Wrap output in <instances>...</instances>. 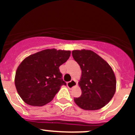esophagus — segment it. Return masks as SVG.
<instances>
[{
	"label": "esophagus",
	"mask_w": 135,
	"mask_h": 135,
	"mask_svg": "<svg viewBox=\"0 0 135 135\" xmlns=\"http://www.w3.org/2000/svg\"><path fill=\"white\" fill-rule=\"evenodd\" d=\"M76 82L74 80H71V81L68 82V86L69 89H72L74 86L76 85Z\"/></svg>",
	"instance_id": "1"
}]
</instances>
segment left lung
Listing matches in <instances>:
<instances>
[{
    "instance_id": "1",
    "label": "left lung",
    "mask_w": 135,
    "mask_h": 135,
    "mask_svg": "<svg viewBox=\"0 0 135 135\" xmlns=\"http://www.w3.org/2000/svg\"><path fill=\"white\" fill-rule=\"evenodd\" d=\"M72 57L80 67L79 83L82 95L74 102L85 110H97L109 103L116 88L115 74L110 65L90 50H75Z\"/></svg>"
}]
</instances>
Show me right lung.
I'll return each instance as SVG.
<instances>
[{
    "label": "right lung",
    "mask_w": 135,
    "mask_h": 135,
    "mask_svg": "<svg viewBox=\"0 0 135 135\" xmlns=\"http://www.w3.org/2000/svg\"><path fill=\"white\" fill-rule=\"evenodd\" d=\"M70 51L45 49L28 56L17 69L15 84L25 103L43 106L52 101L62 85L59 66L70 56Z\"/></svg>",
    "instance_id": "add662e5"
}]
</instances>
